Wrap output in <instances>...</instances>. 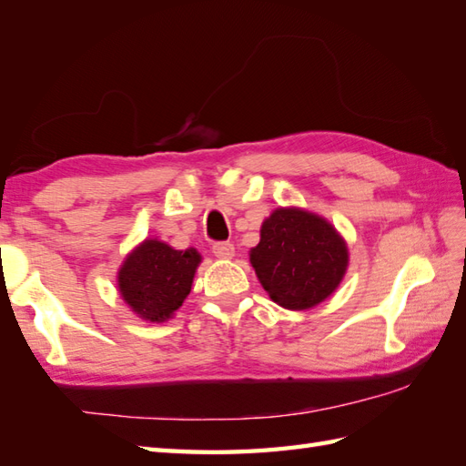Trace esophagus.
<instances>
[{"instance_id":"obj_1","label":"esophagus","mask_w":466,"mask_h":466,"mask_svg":"<svg viewBox=\"0 0 466 466\" xmlns=\"http://www.w3.org/2000/svg\"><path fill=\"white\" fill-rule=\"evenodd\" d=\"M213 253H215V257H219V259H231V257L235 255V247L229 241H219L213 245Z\"/></svg>"}]
</instances>
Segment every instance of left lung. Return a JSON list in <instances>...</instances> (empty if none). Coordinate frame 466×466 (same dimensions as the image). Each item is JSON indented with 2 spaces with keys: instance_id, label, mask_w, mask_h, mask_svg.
<instances>
[{
  "instance_id": "1",
  "label": "left lung",
  "mask_w": 466,
  "mask_h": 466,
  "mask_svg": "<svg viewBox=\"0 0 466 466\" xmlns=\"http://www.w3.org/2000/svg\"><path fill=\"white\" fill-rule=\"evenodd\" d=\"M347 247L320 217L277 209L261 227L251 265L268 297L285 309H311L335 291L347 268Z\"/></svg>"
}]
</instances>
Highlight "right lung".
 Here are the masks:
<instances>
[{"mask_svg": "<svg viewBox=\"0 0 466 466\" xmlns=\"http://www.w3.org/2000/svg\"><path fill=\"white\" fill-rule=\"evenodd\" d=\"M201 261L195 249L175 251L147 239L133 251L119 271V291L133 311L147 320L169 319L191 291Z\"/></svg>", "mask_w": 466, "mask_h": 466, "instance_id": "1", "label": "right lung"}]
</instances>
